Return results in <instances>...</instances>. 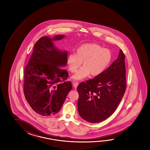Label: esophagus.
<instances>
[{
  "mask_svg": "<svg viewBox=\"0 0 150 150\" xmlns=\"http://www.w3.org/2000/svg\"><path fill=\"white\" fill-rule=\"evenodd\" d=\"M72 83H73V85H74V87L75 89L77 88L78 87V86L79 85V83L78 82H75V81H72Z\"/></svg>",
  "mask_w": 150,
  "mask_h": 150,
  "instance_id": "obj_1",
  "label": "esophagus"
}]
</instances>
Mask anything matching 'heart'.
<instances>
[{
  "mask_svg": "<svg viewBox=\"0 0 150 150\" xmlns=\"http://www.w3.org/2000/svg\"><path fill=\"white\" fill-rule=\"evenodd\" d=\"M110 50L103 48L98 44L86 43L79 46L76 53H70L67 57V65L72 73L76 72L81 65L82 67L77 71L72 78L77 80L85 79L90 76L100 75L111 61Z\"/></svg>",
  "mask_w": 150,
  "mask_h": 150,
  "instance_id": "heart-1",
  "label": "heart"
}]
</instances>
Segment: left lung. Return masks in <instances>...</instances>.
<instances>
[{
	"instance_id": "left-lung-1",
	"label": "left lung",
	"mask_w": 150,
	"mask_h": 150,
	"mask_svg": "<svg viewBox=\"0 0 150 150\" xmlns=\"http://www.w3.org/2000/svg\"><path fill=\"white\" fill-rule=\"evenodd\" d=\"M126 88L125 55L120 50L117 59L108 68L78 86L80 116L90 123L106 120L117 109Z\"/></svg>"
}]
</instances>
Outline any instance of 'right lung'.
I'll use <instances>...</instances> for the list:
<instances>
[{
	"label": "right lung",
	"instance_id": "add662e5",
	"mask_svg": "<svg viewBox=\"0 0 150 150\" xmlns=\"http://www.w3.org/2000/svg\"><path fill=\"white\" fill-rule=\"evenodd\" d=\"M64 37L40 38L25 69V97L31 108L42 116L59 112L72 89L71 82L64 81L68 77V72L61 68L67 64L68 51L58 49L54 44Z\"/></svg>",
	"mask_w": 150,
	"mask_h": 150
}]
</instances>
